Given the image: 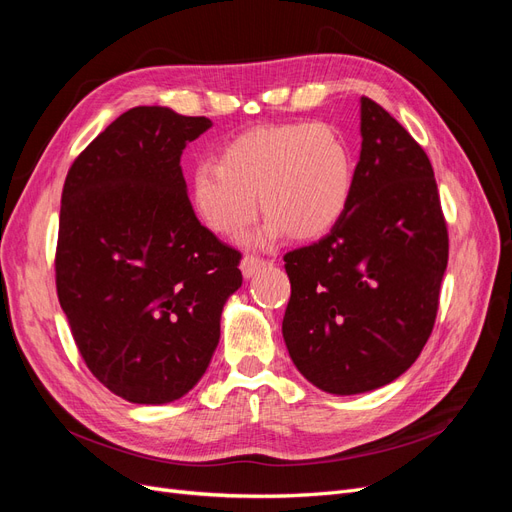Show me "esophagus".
<instances>
[{"mask_svg":"<svg viewBox=\"0 0 512 512\" xmlns=\"http://www.w3.org/2000/svg\"><path fill=\"white\" fill-rule=\"evenodd\" d=\"M265 265H267L265 260L254 258V256H245V258L241 260V273H243L245 280H250V277H254Z\"/></svg>","mask_w":512,"mask_h":512,"instance_id":"esophagus-1","label":"esophagus"}]
</instances>
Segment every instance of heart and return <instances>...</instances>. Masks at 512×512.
Wrapping results in <instances>:
<instances>
[{"mask_svg":"<svg viewBox=\"0 0 512 512\" xmlns=\"http://www.w3.org/2000/svg\"><path fill=\"white\" fill-rule=\"evenodd\" d=\"M354 188L352 153L324 123L260 126L230 141L218 162H200L190 179L196 215L215 235L239 239L267 215L250 245L271 247L288 232L318 239L342 220Z\"/></svg>","mask_w":512,"mask_h":512,"instance_id":"obj_1","label":"heart"}]
</instances>
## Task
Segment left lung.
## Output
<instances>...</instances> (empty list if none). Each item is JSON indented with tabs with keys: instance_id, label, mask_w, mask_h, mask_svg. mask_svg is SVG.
Listing matches in <instances>:
<instances>
[{
	"instance_id": "obj_1",
	"label": "left lung",
	"mask_w": 512,
	"mask_h": 512,
	"mask_svg": "<svg viewBox=\"0 0 512 512\" xmlns=\"http://www.w3.org/2000/svg\"><path fill=\"white\" fill-rule=\"evenodd\" d=\"M361 138L342 220L284 256L288 354L331 395L374 391L410 369L436 322L448 262L427 153L369 98H361Z\"/></svg>"
}]
</instances>
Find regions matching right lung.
Here are the masks:
<instances>
[{"label": "right lung", "mask_w": 512, "mask_h": 512, "mask_svg": "<svg viewBox=\"0 0 512 512\" xmlns=\"http://www.w3.org/2000/svg\"><path fill=\"white\" fill-rule=\"evenodd\" d=\"M207 117L136 106L68 170L57 297L79 352L108 391L160 406L190 393L220 342L241 254L198 222L181 170Z\"/></svg>", "instance_id": "right-lung-1"}]
</instances>
